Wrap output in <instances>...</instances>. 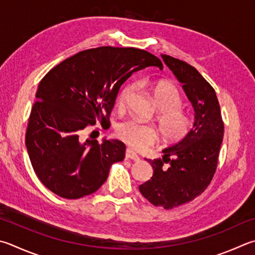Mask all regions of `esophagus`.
<instances>
[{
	"label": "esophagus",
	"mask_w": 255,
	"mask_h": 255,
	"mask_svg": "<svg viewBox=\"0 0 255 255\" xmlns=\"http://www.w3.org/2000/svg\"><path fill=\"white\" fill-rule=\"evenodd\" d=\"M126 158L131 159L133 161H138L139 160V156H138L136 152L131 149H126Z\"/></svg>",
	"instance_id": "34e87169"
}]
</instances>
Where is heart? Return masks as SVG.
I'll return each instance as SVG.
<instances>
[{
  "mask_svg": "<svg viewBox=\"0 0 255 255\" xmlns=\"http://www.w3.org/2000/svg\"><path fill=\"white\" fill-rule=\"evenodd\" d=\"M133 89L135 86L128 85L119 92L117 106L120 109L126 107ZM150 90L152 100L159 109L157 119L161 133L169 140L183 138L191 129V119L184 110L180 109L183 100L177 87L169 81L160 80L152 83ZM117 136L129 147L141 150L156 142L158 131L152 125L129 119L117 127Z\"/></svg>",
  "mask_w": 255,
  "mask_h": 255,
  "instance_id": "obj_1",
  "label": "heart"
}]
</instances>
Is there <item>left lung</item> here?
Listing matches in <instances>:
<instances>
[{
    "label": "left lung",
    "mask_w": 255,
    "mask_h": 255,
    "mask_svg": "<svg viewBox=\"0 0 255 255\" xmlns=\"http://www.w3.org/2000/svg\"><path fill=\"white\" fill-rule=\"evenodd\" d=\"M161 58L183 85L195 113L193 127L186 136L163 149V158L148 159L154 174L139 186L141 195L152 205L170 210L193 201L211 183L223 140L224 124L215 90L201 73L182 60L166 54H161Z\"/></svg>",
    "instance_id": "8db88e82"
}]
</instances>
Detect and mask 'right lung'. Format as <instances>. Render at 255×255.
<instances>
[{"label": "right lung", "mask_w": 255, "mask_h": 255, "mask_svg": "<svg viewBox=\"0 0 255 255\" xmlns=\"http://www.w3.org/2000/svg\"><path fill=\"white\" fill-rule=\"evenodd\" d=\"M163 67L145 50L100 47L78 52L55 66L39 83L25 133L32 167L45 187L76 200L95 193L110 166L125 158L117 139L82 141L89 125L108 128L123 83L147 67Z\"/></svg>", "instance_id": "right-lung-1"}]
</instances>
